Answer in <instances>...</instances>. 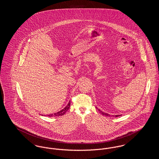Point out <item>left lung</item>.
<instances>
[{
  "label": "left lung",
  "instance_id": "obj_1",
  "mask_svg": "<svg viewBox=\"0 0 159 159\" xmlns=\"http://www.w3.org/2000/svg\"><path fill=\"white\" fill-rule=\"evenodd\" d=\"M99 111H100V113L102 114H103V115H106V116H109V114H108L105 113H104V112H102V111H101L100 110H99ZM119 116H120V115H116V116H115V117H119Z\"/></svg>",
  "mask_w": 159,
  "mask_h": 159
}]
</instances>
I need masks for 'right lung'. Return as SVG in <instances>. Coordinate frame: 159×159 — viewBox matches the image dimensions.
I'll list each match as a JSON object with an SVG mask.
<instances>
[{"mask_svg":"<svg viewBox=\"0 0 159 159\" xmlns=\"http://www.w3.org/2000/svg\"><path fill=\"white\" fill-rule=\"evenodd\" d=\"M70 107V101L69 102V103L68 104V105L66 106L64 109H62V110L60 111L59 112H57L56 113L51 114H49V115H47L48 117H55V116H62L64 115V114L66 113V112L68 110Z\"/></svg>","mask_w":159,"mask_h":159,"instance_id":"obj_1","label":"right lung"}]
</instances>
